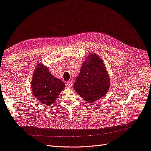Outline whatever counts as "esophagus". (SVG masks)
Returning <instances> with one entry per match:
<instances>
[{
	"label": "esophagus",
	"mask_w": 151,
	"mask_h": 151,
	"mask_svg": "<svg viewBox=\"0 0 151 151\" xmlns=\"http://www.w3.org/2000/svg\"><path fill=\"white\" fill-rule=\"evenodd\" d=\"M66 85L68 86V87H71L73 85V82L72 81H68V82H67V83H66Z\"/></svg>",
	"instance_id": "obj_1"
}]
</instances>
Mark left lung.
I'll return each instance as SVG.
<instances>
[{"instance_id": "obj_1", "label": "left lung", "mask_w": 151, "mask_h": 151, "mask_svg": "<svg viewBox=\"0 0 151 151\" xmlns=\"http://www.w3.org/2000/svg\"><path fill=\"white\" fill-rule=\"evenodd\" d=\"M89 62L81 66L74 88L82 98L94 103L103 98L109 88V77L101 58L96 54L89 55Z\"/></svg>"}]
</instances>
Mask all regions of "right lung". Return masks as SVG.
<instances>
[{
  "label": "right lung",
  "instance_id": "obj_1",
  "mask_svg": "<svg viewBox=\"0 0 151 151\" xmlns=\"http://www.w3.org/2000/svg\"><path fill=\"white\" fill-rule=\"evenodd\" d=\"M65 84L52 75L48 69L39 63L32 77L31 89L35 96L43 104L50 106L56 101Z\"/></svg>",
  "mask_w": 151,
  "mask_h": 151
}]
</instances>
